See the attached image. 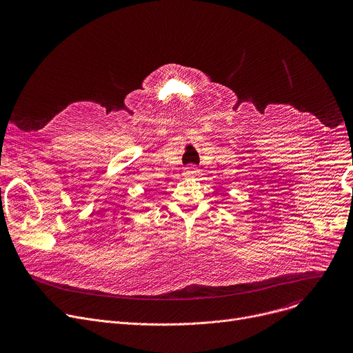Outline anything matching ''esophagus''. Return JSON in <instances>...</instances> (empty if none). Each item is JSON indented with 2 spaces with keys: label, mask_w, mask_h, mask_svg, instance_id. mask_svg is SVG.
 <instances>
[{
  "label": "esophagus",
  "mask_w": 353,
  "mask_h": 353,
  "mask_svg": "<svg viewBox=\"0 0 353 353\" xmlns=\"http://www.w3.org/2000/svg\"><path fill=\"white\" fill-rule=\"evenodd\" d=\"M196 173H198V169L191 165V166H188V168L184 169V173H183V174H184L185 177H194V176H196Z\"/></svg>",
  "instance_id": "esophagus-1"
}]
</instances>
